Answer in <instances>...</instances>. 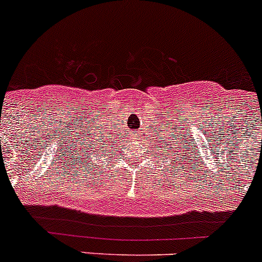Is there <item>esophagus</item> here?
Segmentation results:
<instances>
[{
    "mask_svg": "<svg viewBox=\"0 0 262 262\" xmlns=\"http://www.w3.org/2000/svg\"><path fill=\"white\" fill-rule=\"evenodd\" d=\"M133 134H134V133H133ZM133 138H134V139H139V138H136V135H133Z\"/></svg>",
    "mask_w": 262,
    "mask_h": 262,
    "instance_id": "obj_1",
    "label": "esophagus"
}]
</instances>
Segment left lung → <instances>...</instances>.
Returning <instances> with one entry per match:
<instances>
[{
  "mask_svg": "<svg viewBox=\"0 0 262 262\" xmlns=\"http://www.w3.org/2000/svg\"><path fill=\"white\" fill-rule=\"evenodd\" d=\"M156 141H152L153 139H150V145H152V153L157 152V155L155 156V158H160L161 164H164V167L166 171H169V169H174V171L182 164L181 169H183L184 165H186V160L188 161L189 157L187 156V153L189 155V152H186L187 147L186 144L188 143L186 136L182 135L181 131L175 133V131H169L167 128H158V131H156ZM185 141L183 142V140ZM163 149L161 150L160 148ZM195 149V148H192ZM160 152H164V156L160 155Z\"/></svg>",
  "mask_w": 262,
  "mask_h": 262,
  "instance_id": "8db88e82",
  "label": "left lung"
}]
</instances>
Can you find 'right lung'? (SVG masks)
I'll list each match as a JSON object with an SVG mask.
<instances>
[{
	"mask_svg": "<svg viewBox=\"0 0 262 262\" xmlns=\"http://www.w3.org/2000/svg\"><path fill=\"white\" fill-rule=\"evenodd\" d=\"M101 135H104V131L101 134L100 129L95 131V133H88L87 138L81 139L80 144L78 143V150H75V161H74L75 164L74 165L78 167L79 171L81 170V171L87 172V174H93L96 171V174H98V172L102 174V171L98 170L97 160L100 161L101 157H106L107 153H114L119 150V148L115 147L118 144V139H116L115 142L114 139L121 135V134H117V136ZM119 141H121V139H119ZM110 160H112V156H110Z\"/></svg>",
	"mask_w": 262,
	"mask_h": 262,
	"instance_id": "obj_1",
	"label": "right lung"
}]
</instances>
